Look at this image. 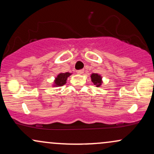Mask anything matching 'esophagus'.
Instances as JSON below:
<instances>
[{
	"instance_id": "1",
	"label": "esophagus",
	"mask_w": 154,
	"mask_h": 154,
	"mask_svg": "<svg viewBox=\"0 0 154 154\" xmlns=\"http://www.w3.org/2000/svg\"><path fill=\"white\" fill-rule=\"evenodd\" d=\"M84 72V70L83 69H79V70H77V73L79 74V75H82V74Z\"/></svg>"
}]
</instances>
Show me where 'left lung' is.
Returning <instances> with one entry per match:
<instances>
[{
	"label": "left lung",
	"mask_w": 154,
	"mask_h": 154,
	"mask_svg": "<svg viewBox=\"0 0 154 154\" xmlns=\"http://www.w3.org/2000/svg\"><path fill=\"white\" fill-rule=\"evenodd\" d=\"M91 80L92 82L94 83L95 85H96L97 87H99L100 85H101V77H100V76L98 75V74H92Z\"/></svg>",
	"instance_id": "1"
}]
</instances>
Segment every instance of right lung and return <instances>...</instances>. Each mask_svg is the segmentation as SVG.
Masks as SVG:
<instances>
[{
  "label": "right lung",
  "instance_id": "add662e5",
  "mask_svg": "<svg viewBox=\"0 0 154 154\" xmlns=\"http://www.w3.org/2000/svg\"><path fill=\"white\" fill-rule=\"evenodd\" d=\"M71 74L69 72H66V73H61L57 76L55 80V85L56 86H62L66 83V81L68 77H69Z\"/></svg>",
  "mask_w": 154,
  "mask_h": 154
}]
</instances>
